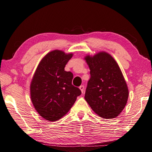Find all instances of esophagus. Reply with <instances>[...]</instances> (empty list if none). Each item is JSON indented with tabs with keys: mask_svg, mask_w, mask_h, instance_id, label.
<instances>
[{
	"mask_svg": "<svg viewBox=\"0 0 152 152\" xmlns=\"http://www.w3.org/2000/svg\"><path fill=\"white\" fill-rule=\"evenodd\" d=\"M79 89H80V90H81L82 93H83V92H84V89H85L84 86H81L80 87H79Z\"/></svg>",
	"mask_w": 152,
	"mask_h": 152,
	"instance_id": "34e87169",
	"label": "esophagus"
}]
</instances>
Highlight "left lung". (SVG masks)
<instances>
[{"instance_id": "1", "label": "left lung", "mask_w": 152, "mask_h": 152, "mask_svg": "<svg viewBox=\"0 0 152 152\" xmlns=\"http://www.w3.org/2000/svg\"><path fill=\"white\" fill-rule=\"evenodd\" d=\"M91 77L85 99L94 112L104 119L115 118L126 106L129 96L126 82L118 63L105 52L85 58Z\"/></svg>"}]
</instances>
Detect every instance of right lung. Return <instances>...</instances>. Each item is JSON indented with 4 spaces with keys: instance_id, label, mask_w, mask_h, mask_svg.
I'll return each instance as SVG.
<instances>
[{
    "instance_id": "right-lung-1",
    "label": "right lung",
    "mask_w": 152,
    "mask_h": 152,
    "mask_svg": "<svg viewBox=\"0 0 152 152\" xmlns=\"http://www.w3.org/2000/svg\"><path fill=\"white\" fill-rule=\"evenodd\" d=\"M73 54L55 50L42 58L31 83V98L42 118L55 121L68 112L81 90L72 85L73 75L65 66Z\"/></svg>"
}]
</instances>
